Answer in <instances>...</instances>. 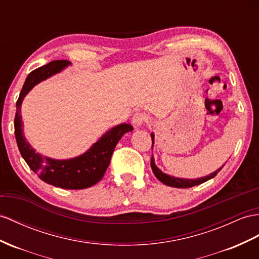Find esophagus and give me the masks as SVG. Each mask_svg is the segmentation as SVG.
<instances>
[{"label":"esophagus","instance_id":"obj_1","mask_svg":"<svg viewBox=\"0 0 259 259\" xmlns=\"http://www.w3.org/2000/svg\"><path fill=\"white\" fill-rule=\"evenodd\" d=\"M132 121H134V124L136 127H140L143 123L149 121V118L147 115L143 114V112H138V114L134 116V120Z\"/></svg>","mask_w":259,"mask_h":259}]
</instances>
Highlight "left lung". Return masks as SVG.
<instances>
[{"instance_id": "8db88e82", "label": "left lung", "mask_w": 259, "mask_h": 259, "mask_svg": "<svg viewBox=\"0 0 259 259\" xmlns=\"http://www.w3.org/2000/svg\"><path fill=\"white\" fill-rule=\"evenodd\" d=\"M151 138H152V147H153V138H154L153 134L151 135ZM151 167H152V170H153V173L156 176L157 180L160 181V182H162L163 184L167 185V186L176 187V188H189V187L197 186V185H200V184H202L204 182L211 180V178H213L219 173V171L222 169L223 166L221 168H219L218 170H215L214 173L210 174L209 176L198 178V180H183V178H176L174 176H169V175L164 174L161 169H158L156 167V165L154 164L153 156L151 157Z\"/></svg>"}]
</instances>
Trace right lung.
I'll return each instance as SVG.
<instances>
[{
    "label": "right lung",
    "instance_id": "1",
    "mask_svg": "<svg viewBox=\"0 0 259 259\" xmlns=\"http://www.w3.org/2000/svg\"><path fill=\"white\" fill-rule=\"evenodd\" d=\"M70 62L66 60L51 61L29 73L16 102V115L14 119L15 137L18 150L25 162L41 181L63 189H84L102 180L118 141L124 134L134 130V127L128 123L117 125L103 135L86 153L71 160H52L36 153L35 150L26 141L23 134L22 102L26 94L36 84L61 71Z\"/></svg>",
    "mask_w": 259,
    "mask_h": 259
}]
</instances>
